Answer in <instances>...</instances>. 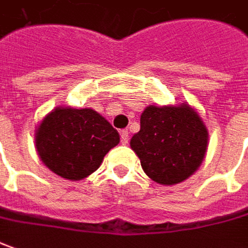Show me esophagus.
<instances>
[{"mask_svg":"<svg viewBox=\"0 0 248 248\" xmlns=\"http://www.w3.org/2000/svg\"><path fill=\"white\" fill-rule=\"evenodd\" d=\"M121 142L126 145L129 142V131L127 130H121Z\"/></svg>","mask_w":248,"mask_h":248,"instance_id":"1","label":"esophagus"}]
</instances>
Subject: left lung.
<instances>
[{"instance_id":"obj_1","label":"left lung","mask_w":248,"mask_h":248,"mask_svg":"<svg viewBox=\"0 0 248 248\" xmlns=\"http://www.w3.org/2000/svg\"><path fill=\"white\" fill-rule=\"evenodd\" d=\"M140 124L130 146L152 181L176 185L201 166L208 146V130L191 107L149 106L141 114Z\"/></svg>"}]
</instances>
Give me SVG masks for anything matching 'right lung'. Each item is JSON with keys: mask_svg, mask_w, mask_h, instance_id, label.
Segmentation results:
<instances>
[{"mask_svg": "<svg viewBox=\"0 0 248 248\" xmlns=\"http://www.w3.org/2000/svg\"><path fill=\"white\" fill-rule=\"evenodd\" d=\"M35 141L40 160L53 172L80 181L100 167L119 134L96 111L60 107L42 121Z\"/></svg>", "mask_w": 248, "mask_h": 248, "instance_id": "1", "label": "right lung"}]
</instances>
